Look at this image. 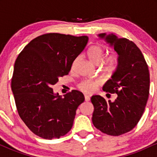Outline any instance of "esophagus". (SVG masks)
<instances>
[{
    "instance_id": "obj_1",
    "label": "esophagus",
    "mask_w": 157,
    "mask_h": 157,
    "mask_svg": "<svg viewBox=\"0 0 157 157\" xmlns=\"http://www.w3.org/2000/svg\"><path fill=\"white\" fill-rule=\"evenodd\" d=\"M90 100V97L88 96V95H85V101L89 102Z\"/></svg>"
}]
</instances>
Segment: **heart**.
I'll return each instance as SVG.
<instances>
[{"instance_id":"obj_1","label":"heart","mask_w":157,"mask_h":157,"mask_svg":"<svg viewBox=\"0 0 157 157\" xmlns=\"http://www.w3.org/2000/svg\"><path fill=\"white\" fill-rule=\"evenodd\" d=\"M87 55L89 60L93 63L99 65L102 63V71L104 72L112 73L116 69L118 63L117 57L115 55H110L104 60L106 55V51L100 45H95V46H91L88 51ZM77 60V59L74 61L73 66ZM99 85H100V82L98 81L84 80L79 84V89L86 94H92L96 91Z\"/></svg>"}]
</instances>
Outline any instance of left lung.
Wrapping results in <instances>:
<instances>
[{
    "instance_id": "left-lung-1",
    "label": "left lung",
    "mask_w": 157,
    "mask_h": 157,
    "mask_svg": "<svg viewBox=\"0 0 157 157\" xmlns=\"http://www.w3.org/2000/svg\"><path fill=\"white\" fill-rule=\"evenodd\" d=\"M98 37L113 46L118 54V63L111 78L102 90L117 94L114 102L94 95V125L104 134L120 136L137 125L145 111L150 89V75L142 52L132 41L113 34L102 33Z\"/></svg>"
}]
</instances>
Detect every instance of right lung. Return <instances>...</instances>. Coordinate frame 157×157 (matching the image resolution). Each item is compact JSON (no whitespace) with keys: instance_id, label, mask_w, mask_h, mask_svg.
I'll return each mask as SVG.
<instances>
[{"instance_id":"1","label":"right lung","mask_w":157,"mask_h":157,"mask_svg":"<svg viewBox=\"0 0 157 157\" xmlns=\"http://www.w3.org/2000/svg\"><path fill=\"white\" fill-rule=\"evenodd\" d=\"M88 41L87 36L45 34L30 41L16 59L11 87L17 112L40 137L60 138L72 128L83 94L72 90L63 97L52 86L68 75Z\"/></svg>"}]
</instances>
